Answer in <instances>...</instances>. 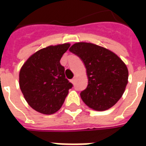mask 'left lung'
<instances>
[{
  "instance_id": "left-lung-1",
  "label": "left lung",
  "mask_w": 146,
  "mask_h": 146,
  "mask_svg": "<svg viewBox=\"0 0 146 146\" xmlns=\"http://www.w3.org/2000/svg\"><path fill=\"white\" fill-rule=\"evenodd\" d=\"M70 46L64 44L43 48L31 55L21 68L22 93L30 107L39 113H56L73 87L66 70L65 74V68L60 64L61 58Z\"/></svg>"
}]
</instances>
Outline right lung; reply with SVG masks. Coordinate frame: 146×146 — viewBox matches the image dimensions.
<instances>
[{"instance_id":"obj_1","label":"right lung","mask_w":146,"mask_h":146,"mask_svg":"<svg viewBox=\"0 0 146 146\" xmlns=\"http://www.w3.org/2000/svg\"><path fill=\"white\" fill-rule=\"evenodd\" d=\"M70 51L83 61L88 85L80 98L89 108L104 111L113 106L122 97L127 84V69L116 55L107 56L100 47L91 43H76Z\"/></svg>"}]
</instances>
